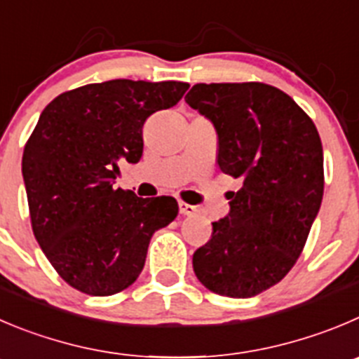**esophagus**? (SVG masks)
Segmentation results:
<instances>
[{
	"label": "esophagus",
	"instance_id": "obj_1",
	"mask_svg": "<svg viewBox=\"0 0 359 359\" xmlns=\"http://www.w3.org/2000/svg\"><path fill=\"white\" fill-rule=\"evenodd\" d=\"M197 208L192 206V204H187V203H180V213L182 215H187V217H190V215H196Z\"/></svg>",
	"mask_w": 359,
	"mask_h": 359
}]
</instances>
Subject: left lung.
Masks as SVG:
<instances>
[{"mask_svg": "<svg viewBox=\"0 0 359 359\" xmlns=\"http://www.w3.org/2000/svg\"><path fill=\"white\" fill-rule=\"evenodd\" d=\"M185 100L215 125L222 172L241 180L229 192V215L194 254V271L211 292L252 298L291 271L319 213V132L289 95L264 83L196 84Z\"/></svg>", "mask_w": 359, "mask_h": 359, "instance_id": "obj_1", "label": "left lung"}]
</instances>
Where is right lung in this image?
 Masks as SVG:
<instances>
[{
	"mask_svg": "<svg viewBox=\"0 0 359 359\" xmlns=\"http://www.w3.org/2000/svg\"><path fill=\"white\" fill-rule=\"evenodd\" d=\"M187 83L114 79L65 91L24 146L33 234L57 275L81 292L111 296L144 268L153 233L176 218L174 197L114 189L118 162L142 156V125L182 100Z\"/></svg>",
	"mask_w": 359,
	"mask_h": 359,
	"instance_id": "right-lung-1",
	"label": "right lung"
}]
</instances>
